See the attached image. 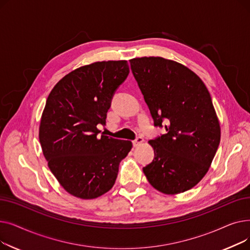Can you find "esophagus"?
Listing matches in <instances>:
<instances>
[{"mask_svg": "<svg viewBox=\"0 0 250 250\" xmlns=\"http://www.w3.org/2000/svg\"><path fill=\"white\" fill-rule=\"evenodd\" d=\"M143 143H144V139L142 137H138L136 140L133 141V145H134V147H138Z\"/></svg>", "mask_w": 250, "mask_h": 250, "instance_id": "34e87169", "label": "esophagus"}]
</instances>
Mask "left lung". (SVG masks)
I'll return each instance as SVG.
<instances>
[{"instance_id":"1","label":"left lung","mask_w":250,"mask_h":250,"mask_svg":"<svg viewBox=\"0 0 250 250\" xmlns=\"http://www.w3.org/2000/svg\"><path fill=\"white\" fill-rule=\"evenodd\" d=\"M129 63L154 125L165 123L167 132L149 141L155 157L143 171L157 190L185 192L206 175L220 144L211 95L201 78L177 62L144 57Z\"/></svg>"}]
</instances>
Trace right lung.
Listing matches in <instances>:
<instances>
[{
	"label": "right lung",
	"instance_id": "1",
	"mask_svg": "<svg viewBox=\"0 0 250 250\" xmlns=\"http://www.w3.org/2000/svg\"><path fill=\"white\" fill-rule=\"evenodd\" d=\"M129 73L126 61L78 68L52 88L39 125V142L51 173L65 191L91 200L113 187L121 161L133 147L99 133L111 99Z\"/></svg>",
	"mask_w": 250,
	"mask_h": 250
}]
</instances>
